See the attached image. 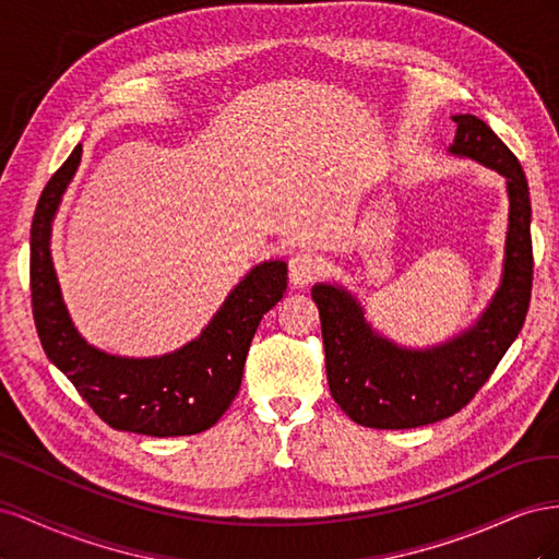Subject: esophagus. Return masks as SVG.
<instances>
[{"instance_id": "obj_1", "label": "esophagus", "mask_w": 559, "mask_h": 559, "mask_svg": "<svg viewBox=\"0 0 559 559\" xmlns=\"http://www.w3.org/2000/svg\"><path fill=\"white\" fill-rule=\"evenodd\" d=\"M321 259L312 251H300L289 261V280L296 286V289H302L308 286L312 280H317V275L321 273Z\"/></svg>"}]
</instances>
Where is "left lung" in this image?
Here are the masks:
<instances>
[{
    "label": "left lung",
    "mask_w": 559,
    "mask_h": 559,
    "mask_svg": "<svg viewBox=\"0 0 559 559\" xmlns=\"http://www.w3.org/2000/svg\"><path fill=\"white\" fill-rule=\"evenodd\" d=\"M452 121L450 154L478 160L506 179L509 233L499 289L476 324L441 345L413 349L370 326L361 302L345 286L314 284L331 396L361 427L413 429L460 413L495 373L530 310L532 202L522 165L478 116L460 114Z\"/></svg>",
    "instance_id": "1"
}]
</instances>
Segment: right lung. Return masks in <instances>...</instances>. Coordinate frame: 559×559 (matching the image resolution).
<instances>
[{"label": "right lung", "instance_id": "obj_1", "mask_svg": "<svg viewBox=\"0 0 559 559\" xmlns=\"http://www.w3.org/2000/svg\"><path fill=\"white\" fill-rule=\"evenodd\" d=\"M81 151L76 144L50 177L32 218L29 292L41 347L111 429L156 438L205 431L240 392L251 337L286 292V263L265 261L251 267L195 341L177 352L132 359L88 345L64 308L50 259V226Z\"/></svg>", "mask_w": 559, "mask_h": 559}]
</instances>
